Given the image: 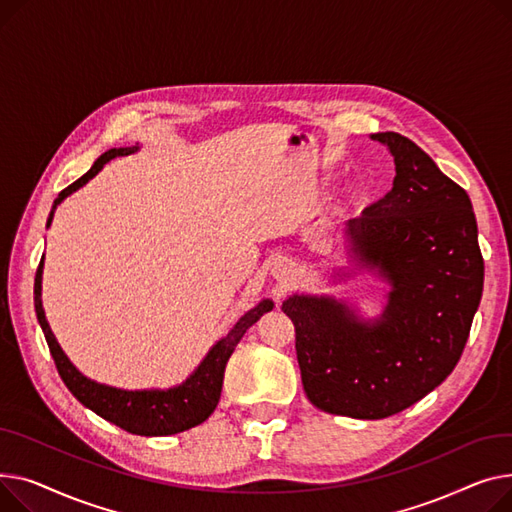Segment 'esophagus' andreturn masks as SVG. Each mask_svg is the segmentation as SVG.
<instances>
[{"label": "esophagus", "mask_w": 512, "mask_h": 512, "mask_svg": "<svg viewBox=\"0 0 512 512\" xmlns=\"http://www.w3.org/2000/svg\"><path fill=\"white\" fill-rule=\"evenodd\" d=\"M275 273H277V277H285V275L289 273V264H287V260L279 262V266L275 268Z\"/></svg>", "instance_id": "esophagus-1"}]
</instances>
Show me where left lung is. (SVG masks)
<instances>
[{"label": "left lung", "instance_id": "obj_1", "mask_svg": "<svg viewBox=\"0 0 512 512\" xmlns=\"http://www.w3.org/2000/svg\"><path fill=\"white\" fill-rule=\"evenodd\" d=\"M395 157L384 198L345 225L355 266L388 285L384 312L362 320L328 295H291L297 364L310 403L355 419L395 415L455 370L484 289L467 192L409 138L372 134Z\"/></svg>", "mask_w": 512, "mask_h": 512}]
</instances>
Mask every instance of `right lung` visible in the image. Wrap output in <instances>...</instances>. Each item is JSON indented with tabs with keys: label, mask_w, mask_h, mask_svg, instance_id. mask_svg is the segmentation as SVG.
Segmentation results:
<instances>
[{
	"label": "right lung",
	"mask_w": 512,
	"mask_h": 512,
	"mask_svg": "<svg viewBox=\"0 0 512 512\" xmlns=\"http://www.w3.org/2000/svg\"><path fill=\"white\" fill-rule=\"evenodd\" d=\"M138 150L136 146L126 148H111L103 153L95 165L90 167L80 179L66 190L59 192V196L53 202L51 215L47 219V227L51 225L53 210L64 198H68L72 192L82 188L88 179H93L107 161L115 157H126ZM41 279H43V258L37 268L35 277V310L39 324L45 333L49 351L53 355L55 368L70 388V393L88 409H93L97 415H101L107 422L119 426L122 430L138 436H171L177 432L190 430L198 424H202L208 415L215 411L219 399H221V386H223V374L227 359L231 357L235 345L242 341L246 330L264 314L273 310V302L270 299H262V302L246 312L242 318L235 322V326L229 333L217 341L206 357L200 362V366L190 374L186 382L179 386L167 388V390H122L113 388L107 384H99L95 380L86 378L76 370V366L66 357V353L59 347L57 339L53 337L49 322L45 318L43 302H41Z\"/></svg>",
	"instance_id": "1"
}]
</instances>
